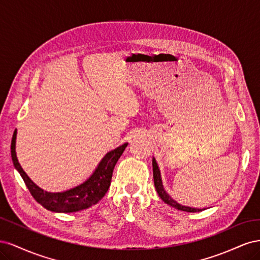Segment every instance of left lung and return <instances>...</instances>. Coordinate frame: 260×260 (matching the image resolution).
I'll return each instance as SVG.
<instances>
[{
    "instance_id": "obj_1",
    "label": "left lung",
    "mask_w": 260,
    "mask_h": 260,
    "mask_svg": "<svg viewBox=\"0 0 260 260\" xmlns=\"http://www.w3.org/2000/svg\"><path fill=\"white\" fill-rule=\"evenodd\" d=\"M153 177H154V184L156 187V191L158 193L159 198L166 203L168 205L175 207L179 210H182V211H186V212H198V211H202L203 209H199V208H192V207H188V206H183V205H180L179 203H177L174 199H171V196L165 191L164 185H162V181H161V176H160V170L157 166V162L155 160V158H153Z\"/></svg>"
}]
</instances>
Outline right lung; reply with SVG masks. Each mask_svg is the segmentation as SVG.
Here are the masks:
<instances>
[{"mask_svg": "<svg viewBox=\"0 0 260 260\" xmlns=\"http://www.w3.org/2000/svg\"><path fill=\"white\" fill-rule=\"evenodd\" d=\"M16 136L17 131L15 130L11 144L14 166L20 174L23 182L26 183L34 199L39 204H41L44 208L54 212H76L83 210L91 207L92 205H95L100 200L103 199L108 191L109 185H111L115 165L120 158L124 148L128 145V143H124L119 147L113 149V151L108 152L103 157V159L100 161L91 177L80 185L70 188V190L65 192L50 193L35 184L32 180L27 176L26 172L21 168L16 156V149H15L16 148Z\"/></svg>", "mask_w": 260, "mask_h": 260, "instance_id": "1", "label": "right lung"}]
</instances>
